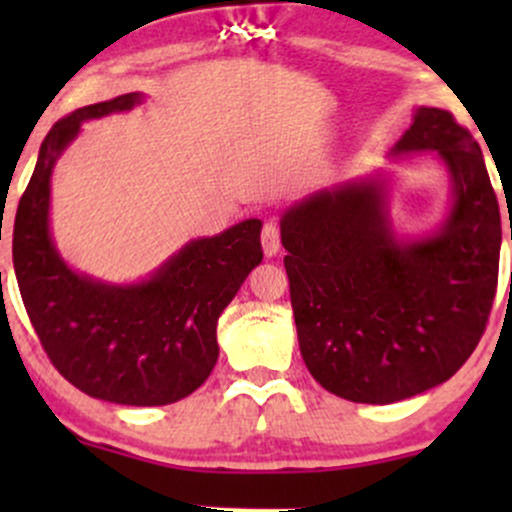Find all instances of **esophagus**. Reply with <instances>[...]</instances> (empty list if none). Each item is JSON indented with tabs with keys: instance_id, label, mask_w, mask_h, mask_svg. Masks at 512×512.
I'll list each match as a JSON object with an SVG mask.
<instances>
[{
	"instance_id": "34e87169",
	"label": "esophagus",
	"mask_w": 512,
	"mask_h": 512,
	"mask_svg": "<svg viewBox=\"0 0 512 512\" xmlns=\"http://www.w3.org/2000/svg\"><path fill=\"white\" fill-rule=\"evenodd\" d=\"M281 248V238H279V228H276V223H264L262 228V250L267 257H274L276 252Z\"/></svg>"
}]
</instances>
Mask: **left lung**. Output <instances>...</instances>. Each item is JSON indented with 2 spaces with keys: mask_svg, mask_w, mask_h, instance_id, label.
<instances>
[{
  "mask_svg": "<svg viewBox=\"0 0 512 512\" xmlns=\"http://www.w3.org/2000/svg\"><path fill=\"white\" fill-rule=\"evenodd\" d=\"M424 151L450 175L448 216L428 236L397 238L383 173L313 192L281 216L303 361L349 402L392 404L445 383L489 320L501 211L484 156L448 110L421 105L390 156Z\"/></svg>",
  "mask_w": 512,
  "mask_h": 512,
  "instance_id": "left-lung-1",
  "label": "left lung"
}]
</instances>
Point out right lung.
<instances>
[{
    "mask_svg": "<svg viewBox=\"0 0 512 512\" xmlns=\"http://www.w3.org/2000/svg\"><path fill=\"white\" fill-rule=\"evenodd\" d=\"M142 93L62 117L40 144L14 221V269L45 354L86 395L161 407L192 395L216 366V322L262 262L260 219L190 240L137 284H105L62 260L50 233V180L81 122L132 110Z\"/></svg>",
    "mask_w": 512,
    "mask_h": 512,
    "instance_id": "obj_1",
    "label": "right lung"
}]
</instances>
